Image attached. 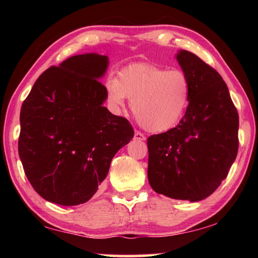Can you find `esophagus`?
<instances>
[{
  "label": "esophagus",
  "mask_w": 258,
  "mask_h": 258,
  "mask_svg": "<svg viewBox=\"0 0 258 258\" xmlns=\"http://www.w3.org/2000/svg\"><path fill=\"white\" fill-rule=\"evenodd\" d=\"M134 139H135V140H139V141H145V140H146V137H145V135H143L142 133H140V132H135V134H134Z\"/></svg>",
  "instance_id": "obj_1"
}]
</instances>
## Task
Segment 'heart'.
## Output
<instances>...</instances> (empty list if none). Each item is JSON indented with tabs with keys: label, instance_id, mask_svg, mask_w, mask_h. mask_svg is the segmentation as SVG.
I'll return each mask as SVG.
<instances>
[{
	"label": "heart",
	"instance_id": "1",
	"mask_svg": "<svg viewBox=\"0 0 258 258\" xmlns=\"http://www.w3.org/2000/svg\"><path fill=\"white\" fill-rule=\"evenodd\" d=\"M109 107L120 113L131 100L135 118L154 133L173 128L186 111L190 100V83L181 71H166L155 64L141 63L126 67L118 78L106 82Z\"/></svg>",
	"mask_w": 258,
	"mask_h": 258
}]
</instances>
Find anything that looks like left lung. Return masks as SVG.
<instances>
[{
    "instance_id": "1",
    "label": "left lung",
    "mask_w": 258,
    "mask_h": 258,
    "mask_svg": "<svg viewBox=\"0 0 258 258\" xmlns=\"http://www.w3.org/2000/svg\"><path fill=\"white\" fill-rule=\"evenodd\" d=\"M190 83L180 124L148 138V180L157 194L200 202L228 176L238 152L239 116L215 69L189 51L175 55Z\"/></svg>"
}]
</instances>
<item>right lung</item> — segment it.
Listing matches in <instances>:
<instances>
[{
  "label": "right lung",
  "instance_id": "1",
  "mask_svg": "<svg viewBox=\"0 0 258 258\" xmlns=\"http://www.w3.org/2000/svg\"><path fill=\"white\" fill-rule=\"evenodd\" d=\"M108 66L107 55H73L43 73L21 106L19 157L30 184L47 202H89L113 156L134 137L127 119L103 107L100 80Z\"/></svg>",
  "mask_w": 258,
  "mask_h": 258
}]
</instances>
